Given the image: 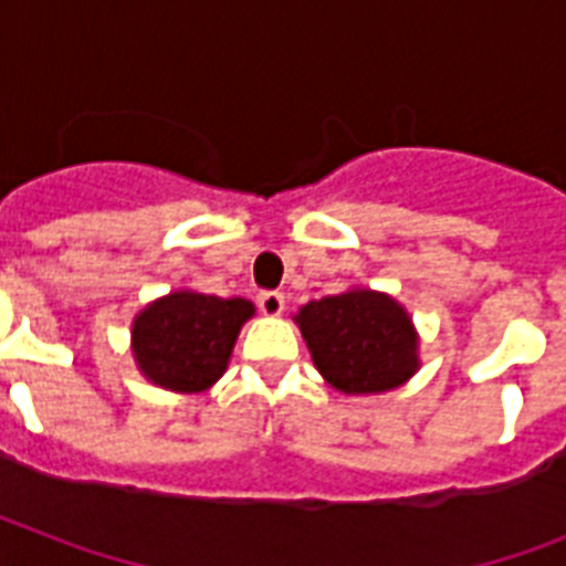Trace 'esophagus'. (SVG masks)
Segmentation results:
<instances>
[{
    "instance_id": "obj_1",
    "label": "esophagus",
    "mask_w": 566,
    "mask_h": 566,
    "mask_svg": "<svg viewBox=\"0 0 566 566\" xmlns=\"http://www.w3.org/2000/svg\"><path fill=\"white\" fill-rule=\"evenodd\" d=\"M258 308H261V314H266V317H279L284 311V296L279 291L258 293Z\"/></svg>"
}]
</instances>
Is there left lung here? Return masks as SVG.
Returning a JSON list of instances; mask_svg holds the SVG:
<instances>
[{"label": "left lung", "instance_id": "8db88e82", "mask_svg": "<svg viewBox=\"0 0 566 566\" xmlns=\"http://www.w3.org/2000/svg\"><path fill=\"white\" fill-rule=\"evenodd\" d=\"M296 319L317 370L344 394H381L417 370L411 319L385 293L323 296Z\"/></svg>", "mask_w": 566, "mask_h": 566}]
</instances>
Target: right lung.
Returning <instances> with one entry per match:
<instances>
[{
	"instance_id": "right-lung-1",
	"label": "right lung",
	"mask_w": 566,
	"mask_h": 566,
	"mask_svg": "<svg viewBox=\"0 0 566 566\" xmlns=\"http://www.w3.org/2000/svg\"><path fill=\"white\" fill-rule=\"evenodd\" d=\"M255 314L252 302L208 293H170L135 319V358L155 385L205 390L222 376L240 326Z\"/></svg>"
}]
</instances>
